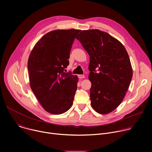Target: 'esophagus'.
Instances as JSON below:
<instances>
[{
	"mask_svg": "<svg viewBox=\"0 0 152 152\" xmlns=\"http://www.w3.org/2000/svg\"><path fill=\"white\" fill-rule=\"evenodd\" d=\"M78 77L79 79H82V78H84L85 77V76L83 75H78Z\"/></svg>",
	"mask_w": 152,
	"mask_h": 152,
	"instance_id": "obj_1",
	"label": "esophagus"
}]
</instances>
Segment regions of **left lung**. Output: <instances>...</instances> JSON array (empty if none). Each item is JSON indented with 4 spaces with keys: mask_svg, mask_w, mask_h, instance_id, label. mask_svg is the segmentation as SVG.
<instances>
[{
    "mask_svg": "<svg viewBox=\"0 0 152 152\" xmlns=\"http://www.w3.org/2000/svg\"><path fill=\"white\" fill-rule=\"evenodd\" d=\"M90 55L91 103L98 113L112 112L123 100L133 72L121 43L99 29L82 31L76 37Z\"/></svg>",
    "mask_w": 152,
    "mask_h": 152,
    "instance_id": "1",
    "label": "left lung"
}]
</instances>
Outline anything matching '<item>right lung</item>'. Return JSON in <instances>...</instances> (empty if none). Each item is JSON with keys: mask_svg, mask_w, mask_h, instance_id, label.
I'll return each mask as SVG.
<instances>
[{"mask_svg": "<svg viewBox=\"0 0 152 152\" xmlns=\"http://www.w3.org/2000/svg\"><path fill=\"white\" fill-rule=\"evenodd\" d=\"M80 30H56L43 36L28 59L31 88L44 109L53 114L67 111L73 104L78 78L64 72L73 43Z\"/></svg>", "mask_w": 152, "mask_h": 152, "instance_id": "obj_1", "label": "right lung"}]
</instances>
